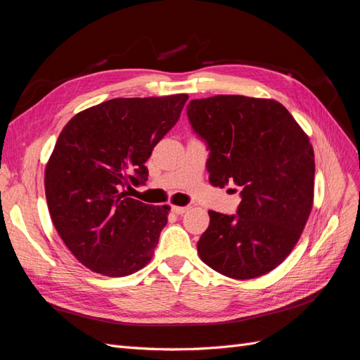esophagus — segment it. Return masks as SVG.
Here are the masks:
<instances>
[{
	"label": "esophagus",
	"mask_w": 360,
	"mask_h": 360,
	"mask_svg": "<svg viewBox=\"0 0 360 360\" xmlns=\"http://www.w3.org/2000/svg\"><path fill=\"white\" fill-rule=\"evenodd\" d=\"M191 209V207L189 205H184V207H180V205H172V212L174 213H176V214H184V213H186L188 210Z\"/></svg>",
	"instance_id": "obj_1"
}]
</instances>
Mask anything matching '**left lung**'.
<instances>
[{"mask_svg":"<svg viewBox=\"0 0 360 360\" xmlns=\"http://www.w3.org/2000/svg\"><path fill=\"white\" fill-rule=\"evenodd\" d=\"M188 117L210 150V183H234L242 197L237 214L209 212L200 258L228 278L263 276L290 255L309 217L315 174L309 138L274 99H195Z\"/></svg>","mask_w":360,"mask_h":360,"instance_id":"8db88e82","label":"left lung"}]
</instances>
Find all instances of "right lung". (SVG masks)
<instances>
[{
    "label": "right lung",
    "instance_id": "obj_1",
    "mask_svg": "<svg viewBox=\"0 0 360 360\" xmlns=\"http://www.w3.org/2000/svg\"><path fill=\"white\" fill-rule=\"evenodd\" d=\"M188 94L118 97L76 114L45 169L51 219L81 264L127 276L153 257L169 205L129 198L147 180V159L179 122Z\"/></svg>",
    "mask_w": 360,
    "mask_h": 360
}]
</instances>
